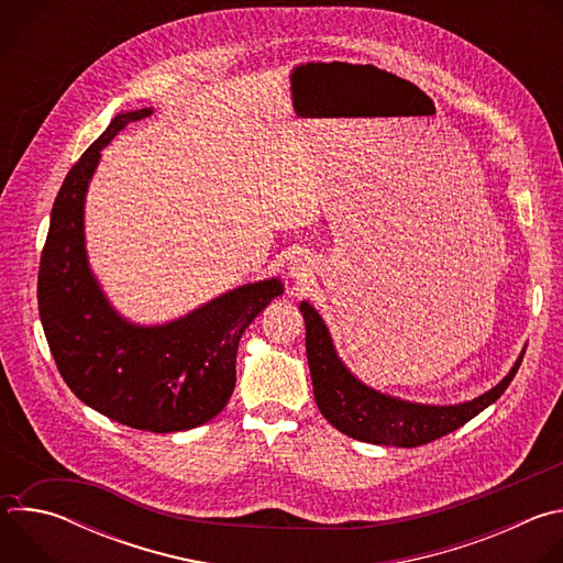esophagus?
Wrapping results in <instances>:
<instances>
[{
    "label": "esophagus",
    "mask_w": 563,
    "mask_h": 563,
    "mask_svg": "<svg viewBox=\"0 0 563 563\" xmlns=\"http://www.w3.org/2000/svg\"><path fill=\"white\" fill-rule=\"evenodd\" d=\"M289 276L300 283H307V278L311 276V269H309V263L305 256H294L289 261Z\"/></svg>",
    "instance_id": "34e87169"
}]
</instances>
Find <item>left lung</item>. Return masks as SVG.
I'll list each match as a JSON object with an SVG mask.
<instances>
[{
	"instance_id": "obj_1",
	"label": "left lung",
	"mask_w": 563,
	"mask_h": 563,
	"mask_svg": "<svg viewBox=\"0 0 563 563\" xmlns=\"http://www.w3.org/2000/svg\"><path fill=\"white\" fill-rule=\"evenodd\" d=\"M300 313L305 318L307 363L320 415L339 432L374 445L417 448L459 430L508 389L526 354L523 350L512 369L493 389L472 400L454 406L412 404L358 380L341 361L320 313L307 300L300 302Z\"/></svg>"
}]
</instances>
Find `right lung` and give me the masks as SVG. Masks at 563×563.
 <instances>
[{
  "mask_svg": "<svg viewBox=\"0 0 563 563\" xmlns=\"http://www.w3.org/2000/svg\"><path fill=\"white\" fill-rule=\"evenodd\" d=\"M151 113H118L64 178L40 261L37 302L70 391L111 421L167 434L222 412L235 385L240 336L285 285L269 278L235 287L165 325H135L115 311L89 267L85 202L100 151Z\"/></svg>",
  "mask_w": 563,
  "mask_h": 563,
  "instance_id": "add662e5",
  "label": "right lung"
}]
</instances>
